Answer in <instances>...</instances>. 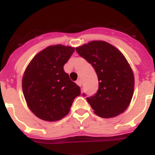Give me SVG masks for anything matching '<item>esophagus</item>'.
Instances as JSON below:
<instances>
[{
  "label": "esophagus",
  "mask_w": 155,
  "mask_h": 155,
  "mask_svg": "<svg viewBox=\"0 0 155 155\" xmlns=\"http://www.w3.org/2000/svg\"><path fill=\"white\" fill-rule=\"evenodd\" d=\"M76 84H77L78 85L80 86V87H81V86H82V84H83L82 80H78L77 81H76Z\"/></svg>",
  "instance_id": "esophagus-1"
}]
</instances>
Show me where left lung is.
<instances>
[{
    "instance_id": "1",
    "label": "left lung",
    "mask_w": 155,
    "mask_h": 155,
    "mask_svg": "<svg viewBox=\"0 0 155 155\" xmlns=\"http://www.w3.org/2000/svg\"><path fill=\"white\" fill-rule=\"evenodd\" d=\"M75 50L93 66L98 78V90L87 97L93 112L102 118L122 114L134 92V75L127 59L117 48L103 41H90Z\"/></svg>"
}]
</instances>
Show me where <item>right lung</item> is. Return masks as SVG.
<instances>
[{"instance_id":"right-lung-1","label":"right lung","mask_w":155,"mask_h":155,"mask_svg":"<svg viewBox=\"0 0 155 155\" xmlns=\"http://www.w3.org/2000/svg\"><path fill=\"white\" fill-rule=\"evenodd\" d=\"M74 51L71 46L50 45L39 52L26 68L22 93L29 109L41 120H62L80 95V88L63 69Z\"/></svg>"}]
</instances>
